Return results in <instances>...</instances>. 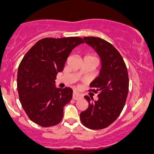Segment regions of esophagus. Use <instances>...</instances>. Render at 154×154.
<instances>
[{
    "instance_id": "esophagus-1",
    "label": "esophagus",
    "mask_w": 154,
    "mask_h": 154,
    "mask_svg": "<svg viewBox=\"0 0 154 154\" xmlns=\"http://www.w3.org/2000/svg\"><path fill=\"white\" fill-rule=\"evenodd\" d=\"M81 97H82V95L80 94H79L78 92H77V91H74V92H73L72 98L74 99V100H78V99L81 98Z\"/></svg>"
}]
</instances>
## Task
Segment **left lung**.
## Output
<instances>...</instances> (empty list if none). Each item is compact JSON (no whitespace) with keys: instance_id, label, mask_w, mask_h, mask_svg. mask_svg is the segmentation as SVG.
Returning a JSON list of instances; mask_svg holds the SVG:
<instances>
[{"instance_id":"left-lung-1","label":"left lung","mask_w":154,"mask_h":154,"mask_svg":"<svg viewBox=\"0 0 154 154\" xmlns=\"http://www.w3.org/2000/svg\"><path fill=\"white\" fill-rule=\"evenodd\" d=\"M83 39L100 57L101 69L89 90L97 93L98 99L85 96L88 107L80 113V121L87 128L100 130L112 124L123 110L129 91L128 73L122 55L112 45L98 37Z\"/></svg>"}]
</instances>
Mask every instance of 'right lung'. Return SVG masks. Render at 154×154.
<instances>
[{
  "label": "right lung",
  "mask_w": 154,
  "mask_h": 154,
  "mask_svg": "<svg viewBox=\"0 0 154 154\" xmlns=\"http://www.w3.org/2000/svg\"><path fill=\"white\" fill-rule=\"evenodd\" d=\"M82 43L84 41L80 37L45 38L23 57L18 69L17 88L21 106L34 123L49 127L63 119V107L72 98L73 90L56 88L55 80L72 50Z\"/></svg>",
  "instance_id": "1"
}]
</instances>
